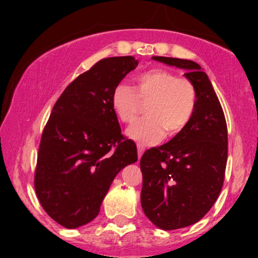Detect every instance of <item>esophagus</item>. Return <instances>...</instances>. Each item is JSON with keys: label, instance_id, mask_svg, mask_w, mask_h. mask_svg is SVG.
Segmentation results:
<instances>
[{"label": "esophagus", "instance_id": "esophagus-1", "mask_svg": "<svg viewBox=\"0 0 258 258\" xmlns=\"http://www.w3.org/2000/svg\"><path fill=\"white\" fill-rule=\"evenodd\" d=\"M137 150H138V157H140V159H141V156H142V154H143V151H145V149H143V146L138 145V146H137Z\"/></svg>", "mask_w": 258, "mask_h": 258}]
</instances>
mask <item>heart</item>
<instances>
[{
	"instance_id": "heart-1",
	"label": "heart",
	"mask_w": 258,
	"mask_h": 258,
	"mask_svg": "<svg viewBox=\"0 0 258 258\" xmlns=\"http://www.w3.org/2000/svg\"><path fill=\"white\" fill-rule=\"evenodd\" d=\"M136 88L120 83L112 89L111 106L122 122H132L140 111V101H150L147 117L126 131L129 138L141 145H155L168 136L183 132L197 108V89L188 79L164 68H151L134 77Z\"/></svg>"
}]
</instances>
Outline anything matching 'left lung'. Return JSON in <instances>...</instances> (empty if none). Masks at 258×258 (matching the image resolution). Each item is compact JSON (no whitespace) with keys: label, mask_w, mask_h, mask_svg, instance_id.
I'll list each match as a JSON object with an SVG mask.
<instances>
[{"label":"left lung","mask_w":258,"mask_h":258,"mask_svg":"<svg viewBox=\"0 0 258 258\" xmlns=\"http://www.w3.org/2000/svg\"><path fill=\"white\" fill-rule=\"evenodd\" d=\"M186 71L197 89L190 124L168 143L141 157V204L161 230L190 226L209 212L222 188L227 163V126L222 107L206 72L188 59L152 56Z\"/></svg>","instance_id":"1"}]
</instances>
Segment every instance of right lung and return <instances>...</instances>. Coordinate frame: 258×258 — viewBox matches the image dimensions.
<instances>
[{"instance_id": "right-lung-1", "label": "right lung", "mask_w": 258, "mask_h": 258, "mask_svg": "<svg viewBox=\"0 0 258 258\" xmlns=\"http://www.w3.org/2000/svg\"><path fill=\"white\" fill-rule=\"evenodd\" d=\"M138 66L133 56L95 63L74 80L54 104L41 137L35 188L41 206L67 229L94 220L122 168L138 160L121 134L111 93Z\"/></svg>"}]
</instances>
